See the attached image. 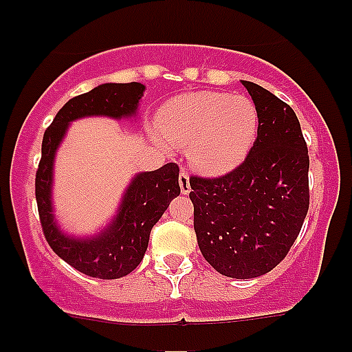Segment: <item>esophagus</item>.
I'll list each match as a JSON object with an SVG mask.
<instances>
[{
  "label": "esophagus",
  "mask_w": 352,
  "mask_h": 352,
  "mask_svg": "<svg viewBox=\"0 0 352 352\" xmlns=\"http://www.w3.org/2000/svg\"><path fill=\"white\" fill-rule=\"evenodd\" d=\"M179 184H180V192L184 193V195L190 193V175H188V172L185 170V168H182V170H180Z\"/></svg>",
  "instance_id": "obj_1"
}]
</instances>
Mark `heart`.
Masks as SVG:
<instances>
[{"label": "heart", "instance_id": "obj_1", "mask_svg": "<svg viewBox=\"0 0 352 352\" xmlns=\"http://www.w3.org/2000/svg\"><path fill=\"white\" fill-rule=\"evenodd\" d=\"M260 127V112L241 94L199 91L164 104L157 129L175 147H187L190 164L207 175H221L243 162Z\"/></svg>", "mask_w": 352, "mask_h": 352}]
</instances>
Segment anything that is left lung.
Segmentation results:
<instances>
[{"instance_id": "8db88e82", "label": "left lung", "mask_w": 352, "mask_h": 352, "mask_svg": "<svg viewBox=\"0 0 352 352\" xmlns=\"http://www.w3.org/2000/svg\"><path fill=\"white\" fill-rule=\"evenodd\" d=\"M260 112L246 159L232 172L190 177L193 228L200 252L225 276L248 280L280 265L309 208V155L292 107L241 80Z\"/></svg>"}]
</instances>
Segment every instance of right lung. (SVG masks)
<instances>
[{
    "instance_id": "add662e5",
    "label": "right lung",
    "mask_w": 352,
    "mask_h": 352,
    "mask_svg": "<svg viewBox=\"0 0 352 352\" xmlns=\"http://www.w3.org/2000/svg\"><path fill=\"white\" fill-rule=\"evenodd\" d=\"M144 84H102L64 104L46 129L41 160L36 172V201L44 238L52 252L78 272L100 280H116L139 266L148 245L153 225L164 215L170 201L180 195L179 165L165 164L153 172L134 177L125 190L112 223L92 238H72L58 228L51 207L52 162L67 125L79 117H132L144 96Z\"/></svg>"
}]
</instances>
